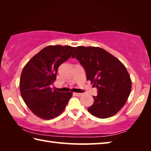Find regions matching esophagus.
Returning <instances> with one entry per match:
<instances>
[{
	"label": "esophagus",
	"instance_id": "esophagus-1",
	"mask_svg": "<svg viewBox=\"0 0 151 151\" xmlns=\"http://www.w3.org/2000/svg\"><path fill=\"white\" fill-rule=\"evenodd\" d=\"M74 94H75V96H80L82 95V93H74Z\"/></svg>",
	"mask_w": 151,
	"mask_h": 151
}]
</instances>
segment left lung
I'll return each mask as SVG.
<instances>
[{"instance_id":"1","label":"left lung","mask_w":151,"mask_h":151,"mask_svg":"<svg viewBox=\"0 0 151 151\" xmlns=\"http://www.w3.org/2000/svg\"><path fill=\"white\" fill-rule=\"evenodd\" d=\"M75 57L85 68L87 81L98 90L88 111L99 119L114 115L126 103L131 91L132 82L126 67L100 47H77L72 56Z\"/></svg>"}]
</instances>
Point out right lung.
Instances as JSON below:
<instances>
[{"label": "right lung", "mask_w": 151, "mask_h": 151, "mask_svg": "<svg viewBox=\"0 0 151 151\" xmlns=\"http://www.w3.org/2000/svg\"><path fill=\"white\" fill-rule=\"evenodd\" d=\"M75 48L48 46L24 66L20 78V94L29 109L39 118L49 120L58 116L72 96L70 92L60 93L50 86L57 78L58 68L71 57Z\"/></svg>", "instance_id": "add662e5"}]
</instances>
